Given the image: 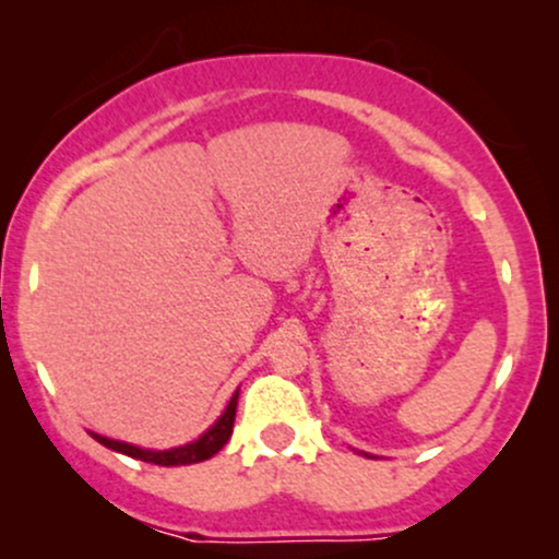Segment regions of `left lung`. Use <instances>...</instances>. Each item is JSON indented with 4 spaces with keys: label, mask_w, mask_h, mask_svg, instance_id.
<instances>
[{
    "label": "left lung",
    "mask_w": 559,
    "mask_h": 559,
    "mask_svg": "<svg viewBox=\"0 0 559 559\" xmlns=\"http://www.w3.org/2000/svg\"><path fill=\"white\" fill-rule=\"evenodd\" d=\"M362 454H365V457H370V454H368V452H362Z\"/></svg>",
    "instance_id": "8db88e82"
}]
</instances>
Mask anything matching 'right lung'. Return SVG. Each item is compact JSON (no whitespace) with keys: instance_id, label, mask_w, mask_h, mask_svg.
Instances as JSON below:
<instances>
[{"instance_id":"right-lung-1","label":"right lung","mask_w":559,"mask_h":559,"mask_svg":"<svg viewBox=\"0 0 559 559\" xmlns=\"http://www.w3.org/2000/svg\"><path fill=\"white\" fill-rule=\"evenodd\" d=\"M236 402H239V391H236V394L230 396L228 407L223 409L221 418H217V420L213 423V426L207 428V431L199 436V439L189 441V444H183V447H173V449H141V447L126 444V441L107 439V436H99V433H92V436H94L96 441H99L102 447L112 449V452L128 454V457L141 460V463H155V465H163V467L204 463V460H210V457H213V454L221 452V449L226 447V441L230 439V433H234Z\"/></svg>"}]
</instances>
